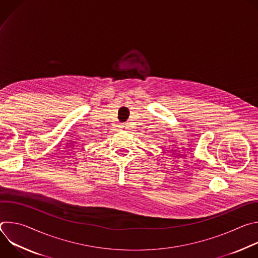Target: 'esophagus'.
Segmentation results:
<instances>
[{
    "mask_svg": "<svg viewBox=\"0 0 258 258\" xmlns=\"http://www.w3.org/2000/svg\"><path fill=\"white\" fill-rule=\"evenodd\" d=\"M119 127H120V128H127V123H121V124L119 125Z\"/></svg>",
    "mask_w": 258,
    "mask_h": 258,
    "instance_id": "34e87169",
    "label": "esophagus"
}]
</instances>
